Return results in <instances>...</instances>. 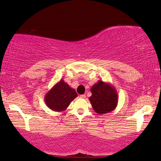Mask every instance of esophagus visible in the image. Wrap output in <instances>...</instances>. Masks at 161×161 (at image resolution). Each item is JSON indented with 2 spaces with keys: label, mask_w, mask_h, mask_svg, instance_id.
<instances>
[{
  "label": "esophagus",
  "mask_w": 161,
  "mask_h": 161,
  "mask_svg": "<svg viewBox=\"0 0 161 161\" xmlns=\"http://www.w3.org/2000/svg\"><path fill=\"white\" fill-rule=\"evenodd\" d=\"M80 97L81 99H85V97H86V95H80Z\"/></svg>",
  "instance_id": "34e87169"
}]
</instances>
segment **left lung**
<instances>
[{
    "label": "left lung",
    "mask_w": 161,
    "mask_h": 161,
    "mask_svg": "<svg viewBox=\"0 0 161 161\" xmlns=\"http://www.w3.org/2000/svg\"><path fill=\"white\" fill-rule=\"evenodd\" d=\"M91 91L92 95L89 101L97 114H108L116 108L118 103V92L109 82L99 80L91 87Z\"/></svg>",
    "instance_id": "1"
}]
</instances>
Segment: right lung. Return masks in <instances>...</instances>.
I'll list each match as a JSON object with an SVG mask.
<instances>
[{"label": "right lung", "mask_w": 161, "mask_h": 161, "mask_svg": "<svg viewBox=\"0 0 161 161\" xmlns=\"http://www.w3.org/2000/svg\"><path fill=\"white\" fill-rule=\"evenodd\" d=\"M77 95L76 91L61 79L46 94L44 101L50 109L63 111L67 109Z\"/></svg>", "instance_id": "obj_1"}]
</instances>
